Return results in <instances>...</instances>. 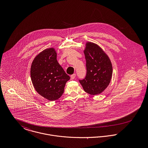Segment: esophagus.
<instances>
[{"instance_id":"esophagus-1","label":"esophagus","mask_w":148,"mask_h":148,"mask_svg":"<svg viewBox=\"0 0 148 148\" xmlns=\"http://www.w3.org/2000/svg\"><path fill=\"white\" fill-rule=\"evenodd\" d=\"M75 77H76V74H73V75H72L71 76V80H73V79H75Z\"/></svg>"}]
</instances>
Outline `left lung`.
<instances>
[{"label":"left lung","mask_w":148,"mask_h":148,"mask_svg":"<svg viewBox=\"0 0 148 148\" xmlns=\"http://www.w3.org/2000/svg\"><path fill=\"white\" fill-rule=\"evenodd\" d=\"M84 53L86 75L85 79L79 82L85 92L91 95L100 94L108 87L112 79L111 61L103 49L94 42L85 43Z\"/></svg>","instance_id":"left-lung-1"}]
</instances>
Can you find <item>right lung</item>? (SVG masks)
Wrapping results in <instances>:
<instances>
[{
    "mask_svg": "<svg viewBox=\"0 0 148 148\" xmlns=\"http://www.w3.org/2000/svg\"><path fill=\"white\" fill-rule=\"evenodd\" d=\"M54 48L40 52L34 59L30 71L31 79L36 91L49 101L59 99L63 94L70 77L57 60Z\"/></svg>",
    "mask_w": 148,
    "mask_h": 148,
    "instance_id": "obj_1",
    "label": "right lung"
}]
</instances>
